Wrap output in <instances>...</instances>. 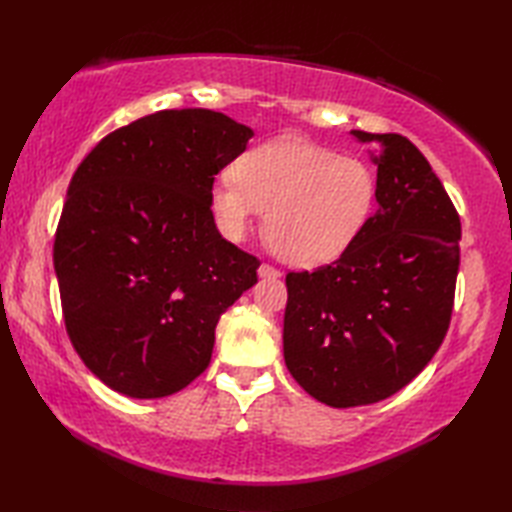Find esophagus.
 <instances>
[{
    "label": "esophagus",
    "instance_id": "obj_1",
    "mask_svg": "<svg viewBox=\"0 0 512 512\" xmlns=\"http://www.w3.org/2000/svg\"><path fill=\"white\" fill-rule=\"evenodd\" d=\"M257 273H259V277H262V279H277V277H281L279 270L275 266H270V264L259 266Z\"/></svg>",
    "mask_w": 512,
    "mask_h": 512
}]
</instances>
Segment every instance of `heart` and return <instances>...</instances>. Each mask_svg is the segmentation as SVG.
<instances>
[{
    "mask_svg": "<svg viewBox=\"0 0 512 512\" xmlns=\"http://www.w3.org/2000/svg\"><path fill=\"white\" fill-rule=\"evenodd\" d=\"M376 202V176L363 160L299 138H277L248 149L233 176L211 189L222 233L242 239L259 213L275 253L297 266L341 257L361 235Z\"/></svg>",
    "mask_w": 512,
    "mask_h": 512,
    "instance_id": "obj_1",
    "label": "heart"
}]
</instances>
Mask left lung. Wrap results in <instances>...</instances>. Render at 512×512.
I'll return each instance as SVG.
<instances>
[{"instance_id": "left-lung-1", "label": "left lung", "mask_w": 512, "mask_h": 512, "mask_svg": "<svg viewBox=\"0 0 512 512\" xmlns=\"http://www.w3.org/2000/svg\"><path fill=\"white\" fill-rule=\"evenodd\" d=\"M352 136L376 147L378 209L336 262L286 277V367L336 409L385 400L427 367L460 268V215L420 149L400 134Z\"/></svg>"}]
</instances>
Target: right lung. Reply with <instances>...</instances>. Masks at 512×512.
I'll list each match as a JSON object with an SVG mask.
<instances>
[{
  "label": "right lung",
  "instance_id": "obj_1",
  "mask_svg": "<svg viewBox=\"0 0 512 512\" xmlns=\"http://www.w3.org/2000/svg\"><path fill=\"white\" fill-rule=\"evenodd\" d=\"M253 129L220 112L162 110L107 134L74 171L54 235L65 330L81 361L129 398H165L211 363L215 325L257 284L226 242L215 173Z\"/></svg>",
  "mask_w": 512,
  "mask_h": 512
}]
</instances>
